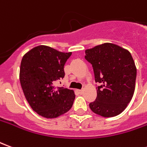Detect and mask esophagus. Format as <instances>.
I'll return each mask as SVG.
<instances>
[{"label": "esophagus", "mask_w": 147, "mask_h": 147, "mask_svg": "<svg viewBox=\"0 0 147 147\" xmlns=\"http://www.w3.org/2000/svg\"><path fill=\"white\" fill-rule=\"evenodd\" d=\"M78 92L80 93V94H83V90H78Z\"/></svg>", "instance_id": "obj_1"}]
</instances>
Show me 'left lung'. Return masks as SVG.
Listing matches in <instances>:
<instances>
[{
	"label": "left lung",
	"mask_w": 147,
	"mask_h": 147,
	"mask_svg": "<svg viewBox=\"0 0 147 147\" xmlns=\"http://www.w3.org/2000/svg\"><path fill=\"white\" fill-rule=\"evenodd\" d=\"M92 64L97 87L95 101L90 103L94 113L113 117L123 112L135 92L136 67L128 50L113 43H104L85 51Z\"/></svg>",
	"instance_id": "8db88e82"
}]
</instances>
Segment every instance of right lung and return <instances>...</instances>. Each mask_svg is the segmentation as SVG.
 Here are the masks:
<instances>
[{"instance_id": "right-lung-1", "label": "right lung", "mask_w": 147, "mask_h": 147, "mask_svg": "<svg viewBox=\"0 0 147 147\" xmlns=\"http://www.w3.org/2000/svg\"><path fill=\"white\" fill-rule=\"evenodd\" d=\"M71 53H63L46 45H38L23 57L20 80L30 107L45 118H56L67 113L76 98L72 90L55 87L64 77V66Z\"/></svg>"}]
</instances>
